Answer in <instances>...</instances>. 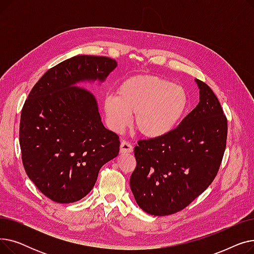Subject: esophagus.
Returning a JSON list of instances; mask_svg holds the SVG:
<instances>
[{
	"label": "esophagus",
	"instance_id": "1",
	"mask_svg": "<svg viewBox=\"0 0 254 254\" xmlns=\"http://www.w3.org/2000/svg\"><path fill=\"white\" fill-rule=\"evenodd\" d=\"M132 151V146L127 141H122L120 143V152L122 153H130Z\"/></svg>",
	"mask_w": 254,
	"mask_h": 254
}]
</instances>
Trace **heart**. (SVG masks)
I'll use <instances>...</instances> for the list:
<instances>
[{"label":"heart","instance_id":"b5f03b06","mask_svg":"<svg viewBox=\"0 0 254 254\" xmlns=\"http://www.w3.org/2000/svg\"><path fill=\"white\" fill-rule=\"evenodd\" d=\"M190 97L181 85L150 75L131 76L120 83L116 96L103 101L104 113L114 131L124 130L135 115L136 129L147 139L165 137L174 130L189 109Z\"/></svg>","mask_w":254,"mask_h":254}]
</instances>
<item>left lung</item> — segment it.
<instances>
[{
    "label": "left lung",
    "mask_w": 254,
    "mask_h": 254,
    "mask_svg": "<svg viewBox=\"0 0 254 254\" xmlns=\"http://www.w3.org/2000/svg\"><path fill=\"white\" fill-rule=\"evenodd\" d=\"M199 102L165 137L140 140L129 185L139 207L165 216L188 207L204 192L219 170L228 120L213 90L195 79Z\"/></svg>",
    "instance_id": "1"
}]
</instances>
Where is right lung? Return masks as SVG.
Returning <instances> with one entry per match:
<instances>
[{
	"mask_svg": "<svg viewBox=\"0 0 254 254\" xmlns=\"http://www.w3.org/2000/svg\"><path fill=\"white\" fill-rule=\"evenodd\" d=\"M115 60L77 56L49 69L22 107L19 144L24 170L53 202L74 203L96 184L100 169L119 152V137L102 124L91 92L76 86L103 82Z\"/></svg>",
	"mask_w": 254,
	"mask_h": 254,
	"instance_id": "right-lung-1",
	"label": "right lung"
}]
</instances>
